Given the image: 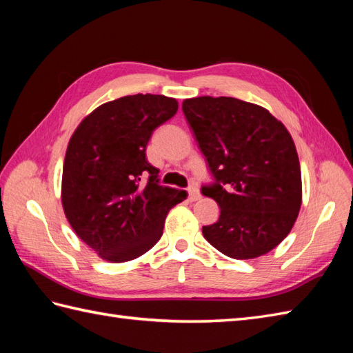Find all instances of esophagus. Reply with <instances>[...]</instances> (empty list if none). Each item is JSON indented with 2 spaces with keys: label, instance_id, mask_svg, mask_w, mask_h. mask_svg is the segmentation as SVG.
<instances>
[{
  "label": "esophagus",
  "instance_id": "esophagus-1",
  "mask_svg": "<svg viewBox=\"0 0 353 353\" xmlns=\"http://www.w3.org/2000/svg\"><path fill=\"white\" fill-rule=\"evenodd\" d=\"M201 196H200V191H199V188H197V185H191L190 188H188V199L191 200V201H196V200H199Z\"/></svg>",
  "mask_w": 353,
  "mask_h": 353
}]
</instances>
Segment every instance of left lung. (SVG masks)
Wrapping results in <instances>:
<instances>
[{
  "mask_svg": "<svg viewBox=\"0 0 353 353\" xmlns=\"http://www.w3.org/2000/svg\"><path fill=\"white\" fill-rule=\"evenodd\" d=\"M182 110L214 179L201 192L221 209L216 223L201 229L206 241L234 259L273 250L302 205L291 134L267 109L232 97H196Z\"/></svg>",
  "mask_w": 353,
  "mask_h": 353,
  "instance_id": "8db88e82",
  "label": "left lung"
}]
</instances>
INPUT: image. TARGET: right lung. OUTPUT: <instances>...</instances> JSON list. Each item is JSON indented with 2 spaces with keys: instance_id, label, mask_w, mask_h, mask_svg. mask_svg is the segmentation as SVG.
I'll return each instance as SVG.
<instances>
[{
  "instance_id": "right-lung-1",
  "label": "right lung",
  "mask_w": 353,
  "mask_h": 353,
  "mask_svg": "<svg viewBox=\"0 0 353 353\" xmlns=\"http://www.w3.org/2000/svg\"><path fill=\"white\" fill-rule=\"evenodd\" d=\"M177 108L165 95L121 97L89 114L70 139L63 211L103 259L125 262L148 252L161 239L170 209L186 199V191L159 183V170L145 157L153 132Z\"/></svg>"
}]
</instances>
